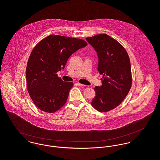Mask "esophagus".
<instances>
[{
	"mask_svg": "<svg viewBox=\"0 0 160 160\" xmlns=\"http://www.w3.org/2000/svg\"><path fill=\"white\" fill-rule=\"evenodd\" d=\"M77 84H78V86H85V85H84V84H81V83H79V82H78V83H77Z\"/></svg>",
	"mask_w": 160,
	"mask_h": 160,
	"instance_id": "34e87169",
	"label": "esophagus"
}]
</instances>
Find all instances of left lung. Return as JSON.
<instances>
[{
    "mask_svg": "<svg viewBox=\"0 0 160 160\" xmlns=\"http://www.w3.org/2000/svg\"><path fill=\"white\" fill-rule=\"evenodd\" d=\"M86 41L97 52V69L103 75L102 85L94 88L91 105L100 112H107L120 105L131 88L129 57L123 46L107 34L87 38Z\"/></svg>",
    "mask_w": 160,
    "mask_h": 160,
    "instance_id": "left-lung-1",
    "label": "left lung"
}]
</instances>
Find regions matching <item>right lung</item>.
<instances>
[{
  "label": "right lung",
  "instance_id": "1",
  "mask_svg": "<svg viewBox=\"0 0 160 160\" xmlns=\"http://www.w3.org/2000/svg\"><path fill=\"white\" fill-rule=\"evenodd\" d=\"M88 45L81 39L50 35L33 48L28 61L26 77L28 91L36 106L47 113H54L66 103L73 86L57 76L69 57Z\"/></svg>",
  "mask_w": 160,
  "mask_h": 160
}]
</instances>
